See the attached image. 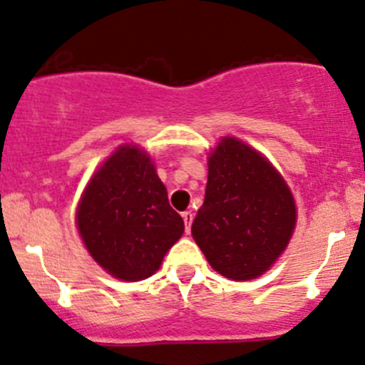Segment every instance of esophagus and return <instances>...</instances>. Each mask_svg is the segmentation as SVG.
<instances>
[{"label":"esophagus","mask_w":365,"mask_h":365,"mask_svg":"<svg viewBox=\"0 0 365 365\" xmlns=\"http://www.w3.org/2000/svg\"><path fill=\"white\" fill-rule=\"evenodd\" d=\"M182 220H185L186 232H190V229H192V222H193V213H192V211H185V213H182Z\"/></svg>","instance_id":"1"}]
</instances>
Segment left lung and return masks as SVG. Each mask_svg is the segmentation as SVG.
Segmentation results:
<instances>
[{
	"instance_id": "left-lung-1",
	"label": "left lung",
	"mask_w": 365,
	"mask_h": 365,
	"mask_svg": "<svg viewBox=\"0 0 365 365\" xmlns=\"http://www.w3.org/2000/svg\"><path fill=\"white\" fill-rule=\"evenodd\" d=\"M296 204L269 161L235 138L210 158L206 195L192 235L210 265L244 281L265 272L292 237Z\"/></svg>"
}]
</instances>
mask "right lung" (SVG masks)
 <instances>
[{
	"mask_svg": "<svg viewBox=\"0 0 365 365\" xmlns=\"http://www.w3.org/2000/svg\"><path fill=\"white\" fill-rule=\"evenodd\" d=\"M76 224L93 258L125 281L152 276L185 231L147 152L128 145L95 173Z\"/></svg>",
	"mask_w": 365,
	"mask_h": 365,
	"instance_id": "obj_1",
	"label": "right lung"
}]
</instances>
